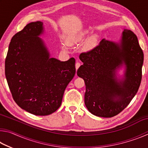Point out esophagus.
Wrapping results in <instances>:
<instances>
[{"instance_id": "1", "label": "esophagus", "mask_w": 148, "mask_h": 148, "mask_svg": "<svg viewBox=\"0 0 148 148\" xmlns=\"http://www.w3.org/2000/svg\"><path fill=\"white\" fill-rule=\"evenodd\" d=\"M80 66H81V63H80V62H77L76 63V70L78 69V68Z\"/></svg>"}]
</instances>
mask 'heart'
<instances>
[{
    "label": "heart",
    "mask_w": 148,
    "mask_h": 148,
    "mask_svg": "<svg viewBox=\"0 0 148 148\" xmlns=\"http://www.w3.org/2000/svg\"><path fill=\"white\" fill-rule=\"evenodd\" d=\"M86 34H87V32L85 31V32H79V33L75 34L74 35H72V36H70V38H69L70 42H71V43H77V42H79L84 39ZM95 43V37H91V38L89 40L88 42H87L86 47H91L92 46H93Z\"/></svg>",
    "instance_id": "heart-1"
}]
</instances>
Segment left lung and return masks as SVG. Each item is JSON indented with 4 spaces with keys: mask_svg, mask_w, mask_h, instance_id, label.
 Here are the masks:
<instances>
[{
    "mask_svg": "<svg viewBox=\"0 0 148 148\" xmlns=\"http://www.w3.org/2000/svg\"><path fill=\"white\" fill-rule=\"evenodd\" d=\"M84 64L77 71L86 86L85 104L95 116L111 117L128 106L142 80L144 53L137 36L125 29L119 44L102 40L93 48L79 55ZM126 65L125 78L119 82L115 71Z\"/></svg>",
    "mask_w": 148,
    "mask_h": 148,
    "instance_id": "left-lung-1",
    "label": "left lung"
}]
</instances>
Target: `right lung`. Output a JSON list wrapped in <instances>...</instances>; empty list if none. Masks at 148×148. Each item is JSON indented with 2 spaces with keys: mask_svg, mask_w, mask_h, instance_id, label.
<instances>
[{
  "mask_svg": "<svg viewBox=\"0 0 148 148\" xmlns=\"http://www.w3.org/2000/svg\"><path fill=\"white\" fill-rule=\"evenodd\" d=\"M43 23L32 22L12 37L5 59V75L14 101L36 116L61 106L64 90L76 74L75 59L49 58L38 36Z\"/></svg>",
  "mask_w": 148,
  "mask_h": 148,
  "instance_id": "obj_1",
  "label": "right lung"
}]
</instances>
